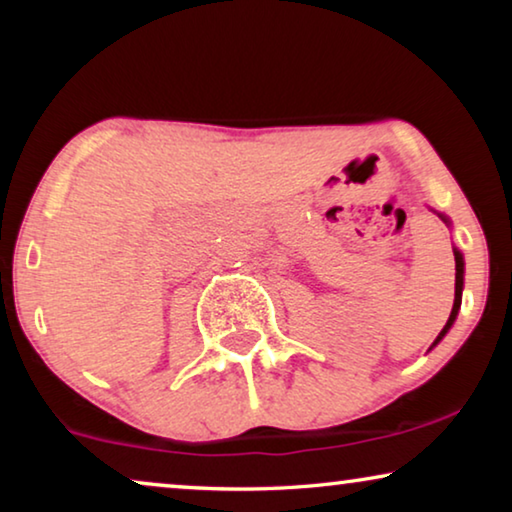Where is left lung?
I'll use <instances>...</instances> for the list:
<instances>
[{
    "label": "left lung",
    "instance_id": "8db88e82",
    "mask_svg": "<svg viewBox=\"0 0 512 512\" xmlns=\"http://www.w3.org/2000/svg\"><path fill=\"white\" fill-rule=\"evenodd\" d=\"M436 214L440 216V219H443V221L447 223V226H452V221H450V219H447V216H445V214H440V212H436ZM454 263H457V268H454V270H457V275H454V305H452L450 319H447V324L443 326V331H440V333H438V338H436V340H433V345H431L429 349H433V347H436V345H438V342L445 338V335H447V331H450V328H452V324H454V321H457V314H459V307H461V291H464V254H461V251H459L457 247H454Z\"/></svg>",
    "mask_w": 512,
    "mask_h": 512
}]
</instances>
